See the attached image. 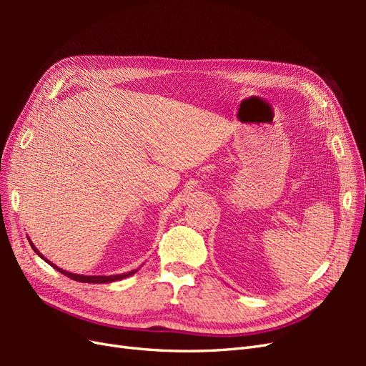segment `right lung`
Listing matches in <instances>:
<instances>
[{
  "mask_svg": "<svg viewBox=\"0 0 366 366\" xmlns=\"http://www.w3.org/2000/svg\"><path fill=\"white\" fill-rule=\"evenodd\" d=\"M30 246H31V249L35 250L39 257L46 261V262H49L51 267H54L56 269L58 272H61L62 274H65V276H69V278H71V280H74V281H79V282H88V284H107V282H114V281H120V280H124V278H128V276H131V274H134L137 270H132V272H128V273H122V274H109V276H86V274H76V273H71V272H67V270H62V269H59L58 265H54V264H51L49 259H46L44 258V254L42 253H39V250L33 246V242L30 241Z\"/></svg>",
  "mask_w": 366,
  "mask_h": 366,
  "instance_id": "right-lung-1",
  "label": "right lung"
}]
</instances>
